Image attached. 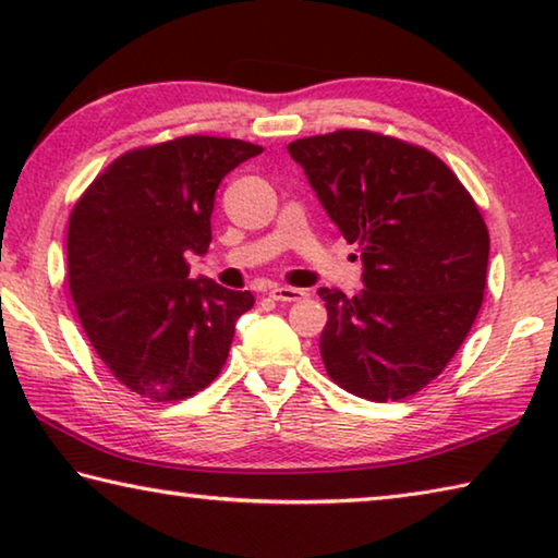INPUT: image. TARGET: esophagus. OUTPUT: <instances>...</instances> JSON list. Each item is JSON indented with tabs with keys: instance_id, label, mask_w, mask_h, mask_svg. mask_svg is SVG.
I'll use <instances>...</instances> for the list:
<instances>
[{
	"instance_id": "esophagus-1",
	"label": "esophagus",
	"mask_w": 558,
	"mask_h": 558,
	"mask_svg": "<svg viewBox=\"0 0 558 558\" xmlns=\"http://www.w3.org/2000/svg\"><path fill=\"white\" fill-rule=\"evenodd\" d=\"M270 298L278 300V302H298V300H305L307 292L300 290V288H290V286H272Z\"/></svg>"
}]
</instances>
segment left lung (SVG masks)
Segmentation results:
<instances>
[{
	"instance_id": "left-lung-1",
	"label": "left lung",
	"mask_w": 558,
	"mask_h": 558,
	"mask_svg": "<svg viewBox=\"0 0 558 558\" xmlns=\"http://www.w3.org/2000/svg\"><path fill=\"white\" fill-rule=\"evenodd\" d=\"M288 153L344 239L362 245L364 290H317L329 379L379 403L413 396L446 369L483 305V216L436 155L396 137L337 130Z\"/></svg>"
}]
</instances>
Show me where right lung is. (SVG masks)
I'll return each mask as SVG.
<instances>
[{"mask_svg":"<svg viewBox=\"0 0 558 558\" xmlns=\"http://www.w3.org/2000/svg\"><path fill=\"white\" fill-rule=\"evenodd\" d=\"M263 147L189 135L118 157L69 221V288L96 354L130 391L182 401L219 376L248 290L189 276L221 179Z\"/></svg>","mask_w":558,"mask_h":558,"instance_id":"obj_1","label":"right lung"}]
</instances>
